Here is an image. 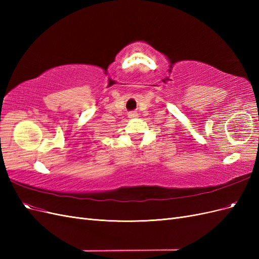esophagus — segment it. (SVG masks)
Instances as JSON below:
<instances>
[{
    "label": "esophagus",
    "mask_w": 259,
    "mask_h": 259,
    "mask_svg": "<svg viewBox=\"0 0 259 259\" xmlns=\"http://www.w3.org/2000/svg\"><path fill=\"white\" fill-rule=\"evenodd\" d=\"M137 116H138V114H137L136 112H131V113L128 114V117H130V119H136Z\"/></svg>",
    "instance_id": "esophagus-1"
}]
</instances>
